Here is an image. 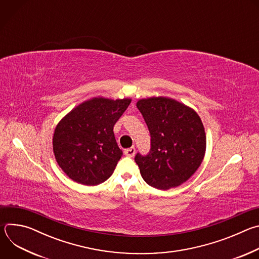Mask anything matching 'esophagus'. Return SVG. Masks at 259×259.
Here are the masks:
<instances>
[{"instance_id": "obj_1", "label": "esophagus", "mask_w": 259, "mask_h": 259, "mask_svg": "<svg viewBox=\"0 0 259 259\" xmlns=\"http://www.w3.org/2000/svg\"><path fill=\"white\" fill-rule=\"evenodd\" d=\"M124 154H125L127 157H133V156L135 155V149H134V147H130V149L125 150Z\"/></svg>"}]
</instances>
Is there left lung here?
Masks as SVG:
<instances>
[{"label": "left lung", "mask_w": 259, "mask_h": 259, "mask_svg": "<svg viewBox=\"0 0 259 259\" xmlns=\"http://www.w3.org/2000/svg\"><path fill=\"white\" fill-rule=\"evenodd\" d=\"M137 108L151 133V150L135 162L143 180L159 190L186 182L200 167L206 151V133L199 115L168 97L140 99Z\"/></svg>", "instance_id": "1"}]
</instances>
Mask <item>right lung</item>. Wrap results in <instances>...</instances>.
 I'll return each instance as SVG.
<instances>
[{
  "mask_svg": "<svg viewBox=\"0 0 259 259\" xmlns=\"http://www.w3.org/2000/svg\"><path fill=\"white\" fill-rule=\"evenodd\" d=\"M130 98L94 97L61 119L53 135L57 164L73 181L97 186L113 174L123 153L114 126L130 104Z\"/></svg>",
  "mask_w": 259,
  "mask_h": 259,
  "instance_id": "add662e5",
  "label": "right lung"
}]
</instances>
